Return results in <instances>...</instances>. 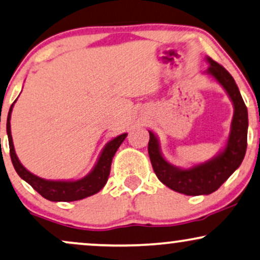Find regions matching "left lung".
<instances>
[{"label": "left lung", "mask_w": 260, "mask_h": 260, "mask_svg": "<svg viewBox=\"0 0 260 260\" xmlns=\"http://www.w3.org/2000/svg\"><path fill=\"white\" fill-rule=\"evenodd\" d=\"M206 60L209 67L205 73L217 80L234 105L230 133L224 149L203 164L190 168H180L166 160L161 152L160 140L154 132L149 131L148 151L156 176L170 189L189 196L209 195L219 189L221 184L242 164L247 149L248 112L239 87L233 76L221 65L209 57H206Z\"/></svg>", "instance_id": "obj_1"}]
</instances>
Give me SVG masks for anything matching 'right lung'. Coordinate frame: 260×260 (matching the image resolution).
Masks as SVG:
<instances>
[{"mask_svg":"<svg viewBox=\"0 0 260 260\" xmlns=\"http://www.w3.org/2000/svg\"><path fill=\"white\" fill-rule=\"evenodd\" d=\"M15 103V102H14ZM14 103L12 104L11 109H9L8 117H7V136H8V143H9V152H11L12 164L14 166V170L19 174L21 179L30 184L37 192L40 193L42 198H45L49 201L54 202H70V201H77V200H82L88 198V196L94 195V193L99 192L100 190L104 187V185L108 181L109 174H110L111 162L114 155L116 154L117 149L126 139L127 133L120 134L116 138L111 139L110 142L105 144L103 148L102 152H100L98 161L92 168L87 176L77 180H49L43 179L31 173L21 165V162L18 158L17 154H15L13 139H12V132H11V115L12 110H13Z\"/></svg>","mask_w":260,"mask_h":260,"instance_id":"1","label":"right lung"}]
</instances>
